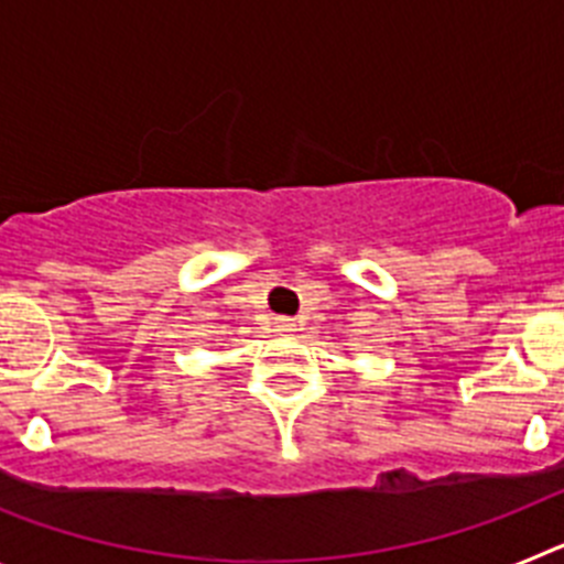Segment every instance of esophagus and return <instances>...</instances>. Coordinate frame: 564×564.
I'll use <instances>...</instances> for the list:
<instances>
[{
    "label": "esophagus",
    "instance_id": "34e87169",
    "mask_svg": "<svg viewBox=\"0 0 564 564\" xmlns=\"http://www.w3.org/2000/svg\"><path fill=\"white\" fill-rule=\"evenodd\" d=\"M273 325H276V333H293V330H296V322H293V318H276Z\"/></svg>",
    "mask_w": 564,
    "mask_h": 564
}]
</instances>
